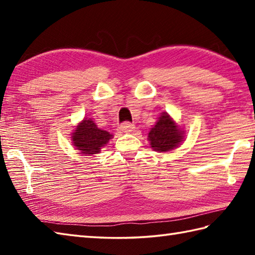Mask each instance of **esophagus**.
Returning a JSON list of instances; mask_svg holds the SVG:
<instances>
[{"label":"esophagus","instance_id":"esophagus-1","mask_svg":"<svg viewBox=\"0 0 255 255\" xmlns=\"http://www.w3.org/2000/svg\"><path fill=\"white\" fill-rule=\"evenodd\" d=\"M119 129H121L123 132H130L134 129V125L131 124V123H129V122H125L121 125Z\"/></svg>","mask_w":255,"mask_h":255}]
</instances>
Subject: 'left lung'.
I'll return each mask as SVG.
<instances>
[{"mask_svg":"<svg viewBox=\"0 0 255 255\" xmlns=\"http://www.w3.org/2000/svg\"><path fill=\"white\" fill-rule=\"evenodd\" d=\"M151 148L159 152H167L177 147L183 140V132L167 114H163L149 132Z\"/></svg>","mask_w":255,"mask_h":255,"instance_id":"left-lung-1","label":"left lung"}]
</instances>
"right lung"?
<instances>
[{"instance_id":"1","label":"right lung","mask_w":255,"mask_h":255,"mask_svg":"<svg viewBox=\"0 0 255 255\" xmlns=\"http://www.w3.org/2000/svg\"><path fill=\"white\" fill-rule=\"evenodd\" d=\"M112 134L97 128L91 119H84L73 132L72 140L75 147L84 154L99 153L102 147L110 141Z\"/></svg>"}]
</instances>
